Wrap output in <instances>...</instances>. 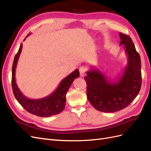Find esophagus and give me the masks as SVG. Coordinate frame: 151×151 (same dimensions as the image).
I'll use <instances>...</instances> for the list:
<instances>
[{
  "instance_id": "obj_1",
  "label": "esophagus",
  "mask_w": 151,
  "mask_h": 151,
  "mask_svg": "<svg viewBox=\"0 0 151 151\" xmlns=\"http://www.w3.org/2000/svg\"><path fill=\"white\" fill-rule=\"evenodd\" d=\"M86 68L84 66H81L79 67V72H80V76L81 77H84L86 72Z\"/></svg>"
}]
</instances>
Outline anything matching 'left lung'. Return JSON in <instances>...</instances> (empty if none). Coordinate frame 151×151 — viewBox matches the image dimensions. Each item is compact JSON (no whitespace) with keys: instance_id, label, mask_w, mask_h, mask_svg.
Wrapping results in <instances>:
<instances>
[{"instance_id":"left-lung-1","label":"left lung","mask_w":151,"mask_h":151,"mask_svg":"<svg viewBox=\"0 0 151 151\" xmlns=\"http://www.w3.org/2000/svg\"><path fill=\"white\" fill-rule=\"evenodd\" d=\"M127 55V65L122 76L115 81L109 80L98 69L87 72V97L97 110L105 113L118 111L127 107L139 94L142 83L141 61L129 36L119 33Z\"/></svg>"}]
</instances>
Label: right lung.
I'll list each match as a JSON object with an SVG mask.
<instances>
[{
	"instance_id": "1",
	"label": "right lung",
	"mask_w": 151,
	"mask_h": 151,
	"mask_svg": "<svg viewBox=\"0 0 151 151\" xmlns=\"http://www.w3.org/2000/svg\"><path fill=\"white\" fill-rule=\"evenodd\" d=\"M30 34L27 35L25 39ZM24 39V40H25ZM22 43L14 59L12 68V87L13 93L17 101L27 111L41 117H48L62 112L65 106L66 94L74 79L79 76V71L76 69L65 77L59 84L53 93L48 96L40 99H29L22 94L16 84L15 73L18 59L22 51Z\"/></svg>"
}]
</instances>
